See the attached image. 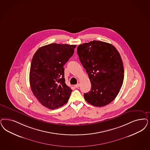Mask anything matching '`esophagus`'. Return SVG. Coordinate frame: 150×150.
Listing matches in <instances>:
<instances>
[{"label": "esophagus", "mask_w": 150, "mask_h": 150, "mask_svg": "<svg viewBox=\"0 0 150 150\" xmlns=\"http://www.w3.org/2000/svg\"><path fill=\"white\" fill-rule=\"evenodd\" d=\"M79 86H80V84H79V83H78V84H76V85H75V87L76 88H79Z\"/></svg>", "instance_id": "obj_1"}]
</instances>
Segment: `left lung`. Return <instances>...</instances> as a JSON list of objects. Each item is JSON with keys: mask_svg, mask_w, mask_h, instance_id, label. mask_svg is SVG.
I'll return each mask as SVG.
<instances>
[{"mask_svg": "<svg viewBox=\"0 0 150 150\" xmlns=\"http://www.w3.org/2000/svg\"><path fill=\"white\" fill-rule=\"evenodd\" d=\"M77 50L91 84L90 91L84 93L85 100L97 107L108 105L117 96L124 80L120 53L112 44L96 40L80 45Z\"/></svg>", "mask_w": 150, "mask_h": 150, "instance_id": "left-lung-1", "label": "left lung"}]
</instances>
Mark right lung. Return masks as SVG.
Wrapping results in <instances>:
<instances>
[{"instance_id":"1","label":"right lung","mask_w":150,"mask_h":150,"mask_svg":"<svg viewBox=\"0 0 150 150\" xmlns=\"http://www.w3.org/2000/svg\"><path fill=\"white\" fill-rule=\"evenodd\" d=\"M76 47L52 43L38 49L33 57L29 74L31 90L48 109L62 106L70 96L72 90L65 83L64 66Z\"/></svg>"}]
</instances>
